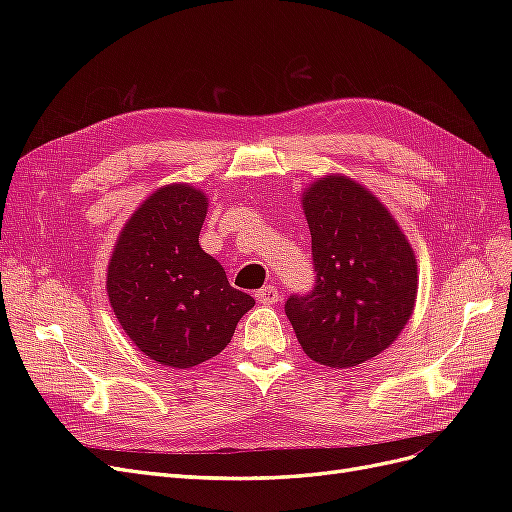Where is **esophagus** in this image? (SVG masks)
Listing matches in <instances>:
<instances>
[{"mask_svg":"<svg viewBox=\"0 0 512 512\" xmlns=\"http://www.w3.org/2000/svg\"><path fill=\"white\" fill-rule=\"evenodd\" d=\"M256 299H258V303H262V305H273V303L280 301V292H277V288H275L273 284H267V286H262V288L256 292Z\"/></svg>","mask_w":512,"mask_h":512,"instance_id":"obj_1","label":"esophagus"}]
</instances>
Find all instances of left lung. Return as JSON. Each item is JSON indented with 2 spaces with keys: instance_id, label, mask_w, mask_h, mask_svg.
Wrapping results in <instances>:
<instances>
[{
  "instance_id": "1",
  "label": "left lung",
  "mask_w": 512,
  "mask_h": 512,
  "mask_svg": "<svg viewBox=\"0 0 512 512\" xmlns=\"http://www.w3.org/2000/svg\"><path fill=\"white\" fill-rule=\"evenodd\" d=\"M301 205L312 235L314 290L286 301L309 359L348 369L389 348L416 303L418 265L397 220L346 175L309 183Z\"/></svg>"
}]
</instances>
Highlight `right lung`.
<instances>
[{
    "mask_svg": "<svg viewBox=\"0 0 512 512\" xmlns=\"http://www.w3.org/2000/svg\"><path fill=\"white\" fill-rule=\"evenodd\" d=\"M209 200L190 183L147 196L121 228L106 271L121 329L151 361L190 369L220 354L254 299L198 243Z\"/></svg>",
    "mask_w": 512,
    "mask_h": 512,
    "instance_id": "right-lung-1",
    "label": "right lung"
}]
</instances>
